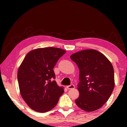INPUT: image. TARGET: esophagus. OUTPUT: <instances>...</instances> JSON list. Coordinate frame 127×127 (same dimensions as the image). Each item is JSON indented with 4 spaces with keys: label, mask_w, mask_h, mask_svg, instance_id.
<instances>
[{
    "label": "esophagus",
    "mask_w": 127,
    "mask_h": 127,
    "mask_svg": "<svg viewBox=\"0 0 127 127\" xmlns=\"http://www.w3.org/2000/svg\"><path fill=\"white\" fill-rule=\"evenodd\" d=\"M74 88V86L73 84H70V86H67V88L68 90H71V89H73V88Z\"/></svg>",
    "instance_id": "1"
}]
</instances>
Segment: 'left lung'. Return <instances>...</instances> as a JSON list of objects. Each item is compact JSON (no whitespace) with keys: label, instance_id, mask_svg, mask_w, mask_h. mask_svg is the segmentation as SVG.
<instances>
[{"label":"left lung","instance_id":"obj_1","mask_svg":"<svg viewBox=\"0 0 127 127\" xmlns=\"http://www.w3.org/2000/svg\"><path fill=\"white\" fill-rule=\"evenodd\" d=\"M80 70L77 89L80 95L75 102L86 112L100 108L110 98L114 87V69L101 53L86 50L70 56Z\"/></svg>","mask_w":127,"mask_h":127}]
</instances>
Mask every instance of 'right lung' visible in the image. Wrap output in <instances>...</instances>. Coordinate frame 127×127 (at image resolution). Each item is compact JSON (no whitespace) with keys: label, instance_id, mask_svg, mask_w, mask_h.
Masks as SVG:
<instances>
[{"label":"right lung","instance_id":"right-lung-1","mask_svg":"<svg viewBox=\"0 0 127 127\" xmlns=\"http://www.w3.org/2000/svg\"><path fill=\"white\" fill-rule=\"evenodd\" d=\"M65 51L58 48H37L28 53L19 67L17 78L21 95L37 112L54 108L64 93L55 81L53 68Z\"/></svg>","mask_w":127,"mask_h":127}]
</instances>
